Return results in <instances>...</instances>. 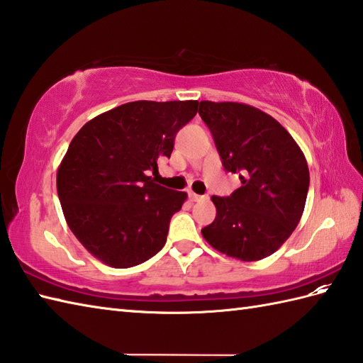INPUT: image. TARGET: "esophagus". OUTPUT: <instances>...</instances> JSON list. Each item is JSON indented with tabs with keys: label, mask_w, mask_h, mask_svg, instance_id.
Instances as JSON below:
<instances>
[{
	"label": "esophagus",
	"mask_w": 363,
	"mask_h": 363,
	"mask_svg": "<svg viewBox=\"0 0 363 363\" xmlns=\"http://www.w3.org/2000/svg\"><path fill=\"white\" fill-rule=\"evenodd\" d=\"M189 198H190V201H194V203L206 201V199H207V196H204V195H196V194H194V191H190V194H189Z\"/></svg>",
	"instance_id": "esophagus-1"
}]
</instances>
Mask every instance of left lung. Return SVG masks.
Segmentation results:
<instances>
[{"label":"left lung","instance_id":"8db88e82","mask_svg":"<svg viewBox=\"0 0 363 363\" xmlns=\"http://www.w3.org/2000/svg\"><path fill=\"white\" fill-rule=\"evenodd\" d=\"M226 172L242 173L230 196H212L217 217L201 234L212 248L243 262L272 256L303 217L309 167L289 130L243 103H199Z\"/></svg>","mask_w":363,"mask_h":363}]
</instances>
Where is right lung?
Segmentation results:
<instances>
[{"label":"right lung","mask_w":363,"mask_h":363,"mask_svg":"<svg viewBox=\"0 0 363 363\" xmlns=\"http://www.w3.org/2000/svg\"><path fill=\"white\" fill-rule=\"evenodd\" d=\"M198 101H133L91 118L73 137L57 168V195L68 228L91 256L129 268L157 254L186 191L150 176L172 156L174 137Z\"/></svg>","instance_id":"1"}]
</instances>
